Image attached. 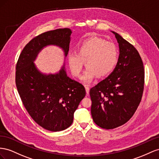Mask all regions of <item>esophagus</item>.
<instances>
[{"instance_id":"obj_1","label":"esophagus","mask_w":159,"mask_h":159,"mask_svg":"<svg viewBox=\"0 0 159 159\" xmlns=\"http://www.w3.org/2000/svg\"><path fill=\"white\" fill-rule=\"evenodd\" d=\"M85 89H86V92H87V94H89V91H90V88L88 87L87 85H86V86H85Z\"/></svg>"}]
</instances>
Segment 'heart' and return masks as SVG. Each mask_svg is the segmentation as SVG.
<instances>
[{"label": "heart", "mask_w": 159, "mask_h": 159, "mask_svg": "<svg viewBox=\"0 0 159 159\" xmlns=\"http://www.w3.org/2000/svg\"><path fill=\"white\" fill-rule=\"evenodd\" d=\"M119 61V50L115 43L107 42L98 37H91L83 40L79 45L76 53L68 55V62L73 76L79 77L83 69L82 76L84 83H90L98 76H107L113 70Z\"/></svg>", "instance_id": "heart-1"}]
</instances>
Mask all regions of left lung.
Returning <instances> with one entry per match:
<instances>
[{
  "instance_id": "obj_1",
  "label": "left lung",
  "mask_w": 159,
  "mask_h": 159,
  "mask_svg": "<svg viewBox=\"0 0 159 159\" xmlns=\"http://www.w3.org/2000/svg\"><path fill=\"white\" fill-rule=\"evenodd\" d=\"M112 33L119 43V61L112 73L90 90L93 119L105 129L119 127L130 119L141 101L144 84L143 62L137 50Z\"/></svg>"
}]
</instances>
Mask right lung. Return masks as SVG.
Here are the masks:
<instances>
[{"label": "right lung", "mask_w": 159, "mask_h": 159, "mask_svg": "<svg viewBox=\"0 0 159 159\" xmlns=\"http://www.w3.org/2000/svg\"><path fill=\"white\" fill-rule=\"evenodd\" d=\"M71 33L65 28L37 36L22 49L16 65V86L26 110L39 125L52 132L72 125L86 90L82 84L67 76L65 68L57 74L44 75L33 62L43 47L51 44L62 48L66 57Z\"/></svg>", "instance_id": "obj_1"}]
</instances>
